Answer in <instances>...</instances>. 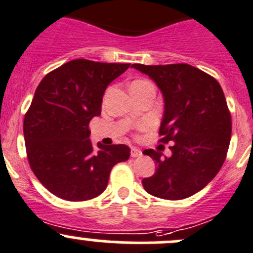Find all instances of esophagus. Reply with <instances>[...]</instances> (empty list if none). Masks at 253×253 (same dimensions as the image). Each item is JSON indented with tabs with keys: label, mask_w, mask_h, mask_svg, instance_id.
I'll list each match as a JSON object with an SVG mask.
<instances>
[{
	"label": "esophagus",
	"mask_w": 253,
	"mask_h": 253,
	"mask_svg": "<svg viewBox=\"0 0 253 253\" xmlns=\"http://www.w3.org/2000/svg\"><path fill=\"white\" fill-rule=\"evenodd\" d=\"M131 157L132 158L142 157V150L138 149V148H136V147H132L131 148Z\"/></svg>",
	"instance_id": "34e87169"
}]
</instances>
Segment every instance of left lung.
<instances>
[{"instance_id":"1","label":"left lung","mask_w":253,"mask_h":253,"mask_svg":"<svg viewBox=\"0 0 253 253\" xmlns=\"http://www.w3.org/2000/svg\"><path fill=\"white\" fill-rule=\"evenodd\" d=\"M132 67L160 89L164 114L160 142H171V157L145 149L155 160L154 175L142 180L149 195L183 200L206 187L220 170L231 138V117L220 84L187 63Z\"/></svg>"}]
</instances>
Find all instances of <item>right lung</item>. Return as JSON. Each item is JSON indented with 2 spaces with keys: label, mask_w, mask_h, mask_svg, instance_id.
<instances>
[{
  "label": "right lung",
  "mask_w": 253,
  "mask_h": 253,
  "mask_svg": "<svg viewBox=\"0 0 253 253\" xmlns=\"http://www.w3.org/2000/svg\"><path fill=\"white\" fill-rule=\"evenodd\" d=\"M129 63L78 58L45 76L24 117L28 160L38 180L66 201L91 200L105 191L111 169L129 158L126 144L94 149L88 125L101 112L106 88Z\"/></svg>",
  "instance_id": "add662e5"
}]
</instances>
